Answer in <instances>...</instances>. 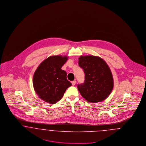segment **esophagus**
<instances>
[{
	"instance_id": "1",
	"label": "esophagus",
	"mask_w": 146,
	"mask_h": 146,
	"mask_svg": "<svg viewBox=\"0 0 146 146\" xmlns=\"http://www.w3.org/2000/svg\"><path fill=\"white\" fill-rule=\"evenodd\" d=\"M76 84V80H74V81H72V85H75Z\"/></svg>"
}]
</instances>
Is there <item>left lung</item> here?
I'll return each instance as SVG.
<instances>
[{
	"mask_svg": "<svg viewBox=\"0 0 146 146\" xmlns=\"http://www.w3.org/2000/svg\"><path fill=\"white\" fill-rule=\"evenodd\" d=\"M79 65L83 69L85 81L77 87L87 101L96 103L104 101L111 93L114 82L108 64L96 56H81Z\"/></svg>",
	"mask_w": 146,
	"mask_h": 146,
	"instance_id": "1",
	"label": "left lung"
}]
</instances>
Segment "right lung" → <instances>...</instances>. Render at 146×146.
I'll list each match as a JSON object with an SVG mask.
<instances>
[{"instance_id": "obj_1", "label": "right lung", "mask_w": 146, "mask_h": 146, "mask_svg": "<svg viewBox=\"0 0 146 146\" xmlns=\"http://www.w3.org/2000/svg\"><path fill=\"white\" fill-rule=\"evenodd\" d=\"M67 56H51L43 61L35 70L33 85L36 94L42 100L55 104L63 97L72 84L67 79V73L61 70Z\"/></svg>"}]
</instances>
